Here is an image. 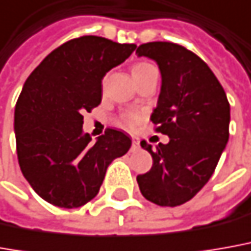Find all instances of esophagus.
<instances>
[{
  "mask_svg": "<svg viewBox=\"0 0 251 251\" xmlns=\"http://www.w3.org/2000/svg\"><path fill=\"white\" fill-rule=\"evenodd\" d=\"M139 148H140V141L137 139H133L132 150H139Z\"/></svg>",
  "mask_w": 251,
  "mask_h": 251,
  "instance_id": "obj_1",
  "label": "esophagus"
}]
</instances>
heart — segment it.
<instances>
[{
	"label": "heart",
	"mask_w": 251,
	"mask_h": 251,
	"mask_svg": "<svg viewBox=\"0 0 251 251\" xmlns=\"http://www.w3.org/2000/svg\"><path fill=\"white\" fill-rule=\"evenodd\" d=\"M151 67V64L150 63H137V64H134L132 68V74H137L140 71H143V70H146V68ZM140 121V115L139 114H136V112H127L125 115H122L121 117V125L125 126V127H129V129H132L134 126L139 124Z\"/></svg>",
	"instance_id": "obj_1"
}]
</instances>
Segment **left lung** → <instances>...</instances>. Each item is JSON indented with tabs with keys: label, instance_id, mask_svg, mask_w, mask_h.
Returning a JSON list of instances; mask_svg holds the SVG:
<instances>
[{
	"label": "left lung",
	"instance_id": "obj_1",
	"mask_svg": "<svg viewBox=\"0 0 251 251\" xmlns=\"http://www.w3.org/2000/svg\"><path fill=\"white\" fill-rule=\"evenodd\" d=\"M156 61L162 86L151 114L155 130L169 136L152 156V168L137 176L150 202L175 207L188 202L213 175L229 137V103L221 83L199 56L173 42H148L136 50Z\"/></svg>",
	"mask_w": 251,
	"mask_h": 251
}]
</instances>
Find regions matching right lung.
I'll use <instances>...</instances> for the list:
<instances>
[{"instance_id":"1","label":"right lung","mask_w":251,"mask_h":251,"mask_svg":"<svg viewBox=\"0 0 251 251\" xmlns=\"http://www.w3.org/2000/svg\"><path fill=\"white\" fill-rule=\"evenodd\" d=\"M134 44L96 35L68 41L48 54L23 85L15 108L20 170L44 201L74 209L96 197L107 168L132 146L107 129L93 143L83 112L101 101V79L133 53Z\"/></svg>"}]
</instances>
